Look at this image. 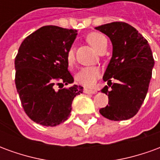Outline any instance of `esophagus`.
Here are the masks:
<instances>
[{
    "label": "esophagus",
    "instance_id": "34e87169",
    "mask_svg": "<svg viewBox=\"0 0 160 160\" xmlns=\"http://www.w3.org/2000/svg\"><path fill=\"white\" fill-rule=\"evenodd\" d=\"M84 92L88 94H94L97 92V91L93 89H88V88H84Z\"/></svg>",
    "mask_w": 160,
    "mask_h": 160
}]
</instances>
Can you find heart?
<instances>
[{
	"instance_id": "heart-1",
	"label": "heart",
	"mask_w": 160,
	"mask_h": 160,
	"mask_svg": "<svg viewBox=\"0 0 160 160\" xmlns=\"http://www.w3.org/2000/svg\"><path fill=\"white\" fill-rule=\"evenodd\" d=\"M87 40L94 49L99 51L103 47L107 45V38L100 33L92 32L89 34ZM74 61V50L71 47L67 53V62L71 65ZM100 76V68L98 67H85L76 73V81L85 87H92L95 86L98 79Z\"/></svg>"
}]
</instances>
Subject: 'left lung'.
I'll return each mask as SVG.
<instances>
[{
  "instance_id": "1",
  "label": "left lung",
  "mask_w": 160,
  "mask_h": 160,
  "mask_svg": "<svg viewBox=\"0 0 160 160\" xmlns=\"http://www.w3.org/2000/svg\"><path fill=\"white\" fill-rule=\"evenodd\" d=\"M110 38L113 50L103 80L108 85L102 92L109 103L99 110L112 121H123L137 114L148 93L154 66L149 43L134 27L124 22H112L95 27ZM113 78L118 80L111 83Z\"/></svg>"
}]
</instances>
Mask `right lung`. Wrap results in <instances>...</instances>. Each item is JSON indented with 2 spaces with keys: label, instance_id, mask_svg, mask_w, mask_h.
Masks as SVG:
<instances>
[{
  "label": "right lung",
  "instance_id": "1",
  "mask_svg": "<svg viewBox=\"0 0 160 160\" xmlns=\"http://www.w3.org/2000/svg\"><path fill=\"white\" fill-rule=\"evenodd\" d=\"M77 31L56 26H42L25 38L15 57V85L26 115L33 122L55 127L68 118L72 102L83 92L72 84L67 53Z\"/></svg>",
  "mask_w": 160,
  "mask_h": 160
}]
</instances>
